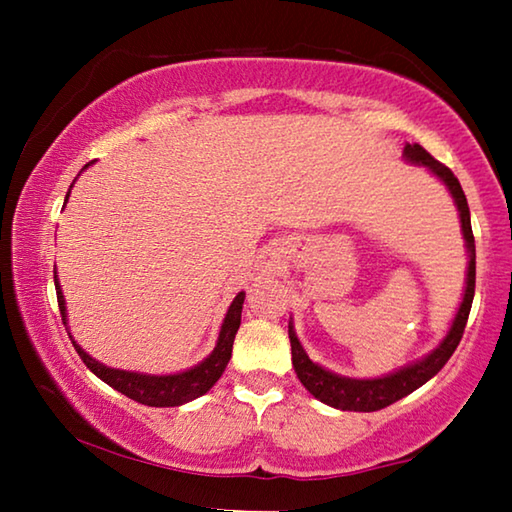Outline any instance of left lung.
Masks as SVG:
<instances>
[{"label": "left lung", "mask_w": 512, "mask_h": 512, "mask_svg": "<svg viewBox=\"0 0 512 512\" xmlns=\"http://www.w3.org/2000/svg\"><path fill=\"white\" fill-rule=\"evenodd\" d=\"M404 158L413 164H420V167H427L433 176L443 180L458 207L467 257H470V262H467L463 302L456 311L447 336L440 341L436 350H431L427 357H422L420 361H413L409 366L391 372V375L375 377V379L341 377L336 375V372H329L323 366H318V363H314L307 357L305 348H302L296 336V329H293V325L289 323L291 361H293V368H296L298 379L302 381V386H305L316 400L341 411L370 413V411L386 409V406H391L393 402L413 393L415 388L427 384L433 375H438V370L445 366L449 357L454 354V350L458 348V343H461L463 332H465L467 316H470V309H472L474 282H476V250H474V235H472V223H470V207H467L463 187L458 183V178L454 176L452 169H447L445 164H440L433 155L424 151L420 144H406Z\"/></svg>", "instance_id": "8db88e82"}]
</instances>
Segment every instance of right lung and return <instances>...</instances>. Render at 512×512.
I'll return each instance as SVG.
<instances>
[{
    "label": "right lung",
    "instance_id": "obj_1",
    "mask_svg": "<svg viewBox=\"0 0 512 512\" xmlns=\"http://www.w3.org/2000/svg\"><path fill=\"white\" fill-rule=\"evenodd\" d=\"M85 167H90V164H85ZM67 198H69V192L65 196V203ZM54 284H56V298H58L60 316H63V325L67 329L69 339H72L74 350L79 352V357L83 359L85 366H88L94 375H97L101 381H106L108 386L115 388V391H119L121 395L131 397V400L146 406H180L210 391V388L223 375V370L232 357V343H235V334L241 325V309H244V298H246V293L241 291L237 293V298L232 300L228 314L223 318L219 341H216V348L212 350L210 357L203 359L198 366L189 368L185 372H176V375H146V372L108 368L97 359H92L90 354L74 341V336L67 327L65 296L63 291H60L56 268H54Z\"/></svg>",
    "mask_w": 512,
    "mask_h": 512
}]
</instances>
